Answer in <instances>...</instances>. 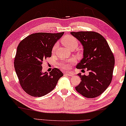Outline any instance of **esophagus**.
Instances as JSON below:
<instances>
[{"instance_id": "34e87169", "label": "esophagus", "mask_w": 126, "mask_h": 126, "mask_svg": "<svg viewBox=\"0 0 126 126\" xmlns=\"http://www.w3.org/2000/svg\"><path fill=\"white\" fill-rule=\"evenodd\" d=\"M65 74H66V75H67L68 76H70V77L73 76L74 74L73 73H72V72H70V71H66V72H65Z\"/></svg>"}]
</instances>
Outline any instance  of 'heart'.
<instances>
[{
    "label": "heart",
    "mask_w": 126,
    "mask_h": 126,
    "mask_svg": "<svg viewBox=\"0 0 126 126\" xmlns=\"http://www.w3.org/2000/svg\"><path fill=\"white\" fill-rule=\"evenodd\" d=\"M61 43L63 44L65 47H66L67 48L71 49L74 48H77L78 45V40L74 37L67 35V36H65L61 39ZM57 47V44H55L53 46L52 48V52H53L56 50ZM72 61H69L68 63H61V66L65 69H68L70 67V63Z\"/></svg>",
    "instance_id": "1"
}]
</instances>
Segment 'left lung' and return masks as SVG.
Returning <instances> with one entry per match:
<instances>
[{"label":"left lung","instance_id":"1","mask_svg":"<svg viewBox=\"0 0 126 126\" xmlns=\"http://www.w3.org/2000/svg\"><path fill=\"white\" fill-rule=\"evenodd\" d=\"M83 47V58L77 69L87 68L88 75H78L81 82L75 87L82 96L93 98L102 94L110 84L114 66V57L107 41L95 32H71Z\"/></svg>","mask_w":126,"mask_h":126}]
</instances>
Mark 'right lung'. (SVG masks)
Listing matches in <instances>:
<instances>
[{"instance_id": "right-lung-1", "label": "right lung", "mask_w": 126, "mask_h": 126, "mask_svg": "<svg viewBox=\"0 0 126 126\" xmlns=\"http://www.w3.org/2000/svg\"><path fill=\"white\" fill-rule=\"evenodd\" d=\"M64 32L36 33L18 45L14 59V68L20 86L28 94L40 97L55 88L63 74L54 68L50 73H42V62L50 57L52 49Z\"/></svg>"}]
</instances>
